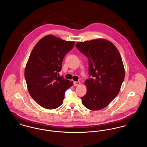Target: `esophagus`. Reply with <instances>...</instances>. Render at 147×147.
<instances>
[{
	"mask_svg": "<svg viewBox=\"0 0 147 147\" xmlns=\"http://www.w3.org/2000/svg\"><path fill=\"white\" fill-rule=\"evenodd\" d=\"M80 85V82H74V85L75 86H77Z\"/></svg>",
	"mask_w": 147,
	"mask_h": 147,
	"instance_id": "esophagus-1",
	"label": "esophagus"
}]
</instances>
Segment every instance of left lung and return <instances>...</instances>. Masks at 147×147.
Returning <instances> with one entry per match:
<instances>
[{"label":"left lung","mask_w":147,"mask_h":147,"mask_svg":"<svg viewBox=\"0 0 147 147\" xmlns=\"http://www.w3.org/2000/svg\"><path fill=\"white\" fill-rule=\"evenodd\" d=\"M76 47L89 58L90 76L85 81L86 94L81 98L85 107L100 110L119 94L125 76L121 56L112 42L98 38L77 42Z\"/></svg>","instance_id":"obj_1"}]
</instances>
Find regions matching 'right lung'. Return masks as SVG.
<instances>
[{
    "mask_svg": "<svg viewBox=\"0 0 147 147\" xmlns=\"http://www.w3.org/2000/svg\"><path fill=\"white\" fill-rule=\"evenodd\" d=\"M74 41H67L52 35L43 37L31 52L25 69L28 92L46 109L62 104L65 91L73 82L59 77L64 56L73 48Z\"/></svg>",
    "mask_w": 147,
    "mask_h": 147,
    "instance_id": "1",
    "label": "right lung"
}]
</instances>
